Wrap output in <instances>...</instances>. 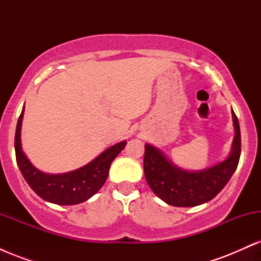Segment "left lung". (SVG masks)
I'll return each instance as SVG.
<instances>
[{
    "mask_svg": "<svg viewBox=\"0 0 261 261\" xmlns=\"http://www.w3.org/2000/svg\"><path fill=\"white\" fill-rule=\"evenodd\" d=\"M234 140L226 161L200 172H188L172 162L158 148L145 145L143 170L149 188L168 205L191 207L214 199L236 172L241 157V128L232 110Z\"/></svg>",
    "mask_w": 261,
    "mask_h": 261,
    "instance_id": "1",
    "label": "left lung"
}]
</instances>
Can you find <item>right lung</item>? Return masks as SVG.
Returning <instances> with one entry per match:
<instances>
[{"label":"right lung","mask_w":261,"mask_h":261,"mask_svg":"<svg viewBox=\"0 0 261 261\" xmlns=\"http://www.w3.org/2000/svg\"><path fill=\"white\" fill-rule=\"evenodd\" d=\"M23 113L24 108L17 122L14 149H16L17 164L29 187L45 201L56 205H76L94 195L106 182L109 174L110 164L126 146V141H122L106 149L103 153L86 164L85 167L62 174H46L35 168L22 151L20 127H22Z\"/></svg>","instance_id":"obj_1"}]
</instances>
